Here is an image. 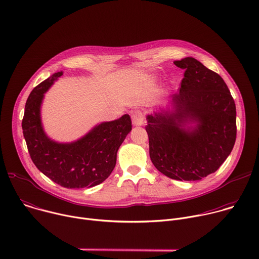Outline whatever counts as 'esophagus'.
<instances>
[{
  "label": "esophagus",
  "instance_id": "obj_1",
  "mask_svg": "<svg viewBox=\"0 0 259 259\" xmlns=\"http://www.w3.org/2000/svg\"><path fill=\"white\" fill-rule=\"evenodd\" d=\"M131 118H132V124L134 126H141L144 122V116H143L141 110H139V109L134 110L131 115Z\"/></svg>",
  "mask_w": 259,
  "mask_h": 259
}]
</instances>
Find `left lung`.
<instances>
[{"label": "left lung", "instance_id": "8db88e82", "mask_svg": "<svg viewBox=\"0 0 259 259\" xmlns=\"http://www.w3.org/2000/svg\"><path fill=\"white\" fill-rule=\"evenodd\" d=\"M186 69L172 107L146 116L154 166L175 180L196 181L214 173L236 141V104L224 79L199 60L174 61Z\"/></svg>", "mask_w": 259, "mask_h": 259}]
</instances>
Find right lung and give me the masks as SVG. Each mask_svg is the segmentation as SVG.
Listing matches in <instances>:
<instances>
[{
    "instance_id": "obj_1",
    "label": "right lung",
    "mask_w": 259,
    "mask_h": 259,
    "mask_svg": "<svg viewBox=\"0 0 259 259\" xmlns=\"http://www.w3.org/2000/svg\"><path fill=\"white\" fill-rule=\"evenodd\" d=\"M62 73H53L30 92L22 119L23 136L33 164L52 181L66 189L92 188L113 172L119 147L132 129L131 119L124 115L102 122L73 142L52 140L42 125L41 105L45 93Z\"/></svg>"
}]
</instances>
